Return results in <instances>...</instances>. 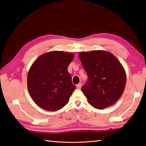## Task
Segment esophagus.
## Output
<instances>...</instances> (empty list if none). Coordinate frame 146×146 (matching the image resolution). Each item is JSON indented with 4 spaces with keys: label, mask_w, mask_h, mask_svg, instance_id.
Listing matches in <instances>:
<instances>
[{
    "label": "esophagus",
    "mask_w": 146,
    "mask_h": 146,
    "mask_svg": "<svg viewBox=\"0 0 146 146\" xmlns=\"http://www.w3.org/2000/svg\"><path fill=\"white\" fill-rule=\"evenodd\" d=\"M76 87L78 90H80L81 89V87H82V84L81 83H78L76 85Z\"/></svg>",
    "instance_id": "1"
}]
</instances>
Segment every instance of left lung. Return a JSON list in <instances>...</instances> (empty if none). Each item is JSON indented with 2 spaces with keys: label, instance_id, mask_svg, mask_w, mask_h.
<instances>
[{
  "label": "left lung",
  "instance_id": "1",
  "mask_svg": "<svg viewBox=\"0 0 146 146\" xmlns=\"http://www.w3.org/2000/svg\"><path fill=\"white\" fill-rule=\"evenodd\" d=\"M79 58L88 80L82 88L88 103L102 110L115 104L126 84L125 69L116 57L104 50L80 52Z\"/></svg>",
  "mask_w": 146,
  "mask_h": 146
}]
</instances>
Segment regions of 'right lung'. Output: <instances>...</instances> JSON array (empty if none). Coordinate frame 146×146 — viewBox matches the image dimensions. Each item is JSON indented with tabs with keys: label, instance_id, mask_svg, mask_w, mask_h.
<instances>
[{
	"label": "right lung",
	"instance_id": "right-lung-1",
	"mask_svg": "<svg viewBox=\"0 0 146 146\" xmlns=\"http://www.w3.org/2000/svg\"><path fill=\"white\" fill-rule=\"evenodd\" d=\"M74 57L72 53L51 51L38 57L27 75L29 94L39 107L57 111L68 103L76 87L68 68Z\"/></svg>",
	"mask_w": 146,
	"mask_h": 146
}]
</instances>
